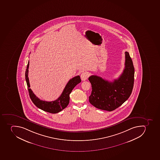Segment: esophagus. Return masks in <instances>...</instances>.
Returning a JSON list of instances; mask_svg holds the SVG:
<instances>
[{"instance_id":"1","label":"esophagus","mask_w":160,"mask_h":160,"mask_svg":"<svg viewBox=\"0 0 160 160\" xmlns=\"http://www.w3.org/2000/svg\"><path fill=\"white\" fill-rule=\"evenodd\" d=\"M89 75H90V74H89V72H83L82 73V74H81V79H82V81H86L89 78Z\"/></svg>"}]
</instances>
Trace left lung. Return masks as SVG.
<instances>
[{
  "mask_svg": "<svg viewBox=\"0 0 160 160\" xmlns=\"http://www.w3.org/2000/svg\"><path fill=\"white\" fill-rule=\"evenodd\" d=\"M125 68L118 79L109 82L91 75L92 93L89 102L97 108L112 112L120 107L131 94L134 82V67L129 52H125Z\"/></svg>",
  "mask_w": 160,
  "mask_h": 160,
  "instance_id": "left-lung-1",
  "label": "left lung"
}]
</instances>
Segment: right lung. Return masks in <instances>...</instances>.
I'll return each mask as SVG.
<instances>
[{
  "mask_svg": "<svg viewBox=\"0 0 160 160\" xmlns=\"http://www.w3.org/2000/svg\"><path fill=\"white\" fill-rule=\"evenodd\" d=\"M29 61L27 64V68L25 72V78L27 83L29 94L31 100L36 107L44 112H48L51 113H56L62 111L65 108L69 102V95L73 89L78 83L81 82V78L79 75L74 77L70 79L65 86L63 92L60 96L55 101L48 102L39 99L36 97L32 91L30 89V83L28 78V68Z\"/></svg>",
  "mask_w": 160,
  "mask_h": 160,
  "instance_id": "right-lung-1",
  "label": "right lung"
}]
</instances>
